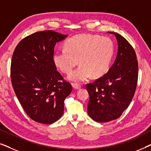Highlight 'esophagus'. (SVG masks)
I'll list each match as a JSON object with an SVG mask.
<instances>
[{
  "instance_id": "1",
  "label": "esophagus",
  "mask_w": 151,
  "mask_h": 151,
  "mask_svg": "<svg viewBox=\"0 0 151 151\" xmlns=\"http://www.w3.org/2000/svg\"><path fill=\"white\" fill-rule=\"evenodd\" d=\"M72 86H73V88H75V89H79V88H81V86L77 83H72Z\"/></svg>"
}]
</instances>
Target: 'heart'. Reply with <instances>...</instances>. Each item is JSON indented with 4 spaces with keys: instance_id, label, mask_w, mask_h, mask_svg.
Wrapping results in <instances>:
<instances>
[{
    "instance_id": "heart-1",
    "label": "heart",
    "mask_w": 151,
    "mask_h": 151,
    "mask_svg": "<svg viewBox=\"0 0 151 151\" xmlns=\"http://www.w3.org/2000/svg\"><path fill=\"white\" fill-rule=\"evenodd\" d=\"M114 45L111 38L98 35L82 34L71 37L65 42V49L55 51L53 60L63 73L69 74L73 82H82L91 76L100 78L107 73L114 55Z\"/></svg>"
}]
</instances>
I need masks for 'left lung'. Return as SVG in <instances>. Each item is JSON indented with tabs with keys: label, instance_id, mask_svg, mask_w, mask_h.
Listing matches in <instances>:
<instances>
[{
	"label": "left lung",
	"instance_id": "1",
	"mask_svg": "<svg viewBox=\"0 0 151 151\" xmlns=\"http://www.w3.org/2000/svg\"><path fill=\"white\" fill-rule=\"evenodd\" d=\"M109 33L117 40L115 60L106 74L86 85L89 94L88 115L101 123L121 116L133 98L138 79V63L133 47L121 35Z\"/></svg>",
	"mask_w": 151,
	"mask_h": 151
}]
</instances>
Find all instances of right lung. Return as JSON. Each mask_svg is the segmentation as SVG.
Listing matches in <instances>:
<instances>
[{"label":"right lung","mask_w":151,"mask_h":151,"mask_svg":"<svg viewBox=\"0 0 151 151\" xmlns=\"http://www.w3.org/2000/svg\"><path fill=\"white\" fill-rule=\"evenodd\" d=\"M67 36L51 30L36 32L22 39L12 55L14 92L28 116L38 123L51 124L58 120L64 101L72 91L53 60L55 44Z\"/></svg>","instance_id":"obj_1"}]
</instances>
